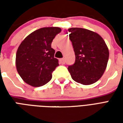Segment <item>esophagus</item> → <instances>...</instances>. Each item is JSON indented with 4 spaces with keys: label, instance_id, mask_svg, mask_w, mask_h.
Returning a JSON list of instances; mask_svg holds the SVG:
<instances>
[{
    "label": "esophagus",
    "instance_id": "34e87169",
    "mask_svg": "<svg viewBox=\"0 0 123 123\" xmlns=\"http://www.w3.org/2000/svg\"><path fill=\"white\" fill-rule=\"evenodd\" d=\"M59 61H60V62H61V64H64V63H65V59H64V58H62V59H60Z\"/></svg>",
    "mask_w": 123,
    "mask_h": 123
}]
</instances>
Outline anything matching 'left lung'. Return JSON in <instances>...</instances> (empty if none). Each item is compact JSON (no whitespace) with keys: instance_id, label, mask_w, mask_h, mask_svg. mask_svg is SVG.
I'll use <instances>...</instances> for the list:
<instances>
[{"instance_id":"1","label":"left lung","mask_w":123,"mask_h":123,"mask_svg":"<svg viewBox=\"0 0 123 123\" xmlns=\"http://www.w3.org/2000/svg\"><path fill=\"white\" fill-rule=\"evenodd\" d=\"M74 51L75 62L68 67L75 82L84 85L96 82L103 74L109 59V50L103 38L86 29H68Z\"/></svg>"}]
</instances>
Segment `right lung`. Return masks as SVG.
Here are the masks:
<instances>
[{"instance_id":"1","label":"right lung","mask_w":123,"mask_h":123,"mask_svg":"<svg viewBox=\"0 0 123 123\" xmlns=\"http://www.w3.org/2000/svg\"><path fill=\"white\" fill-rule=\"evenodd\" d=\"M61 29L42 28L27 36L18 49L16 64L18 74L25 83L39 87L51 80L52 72L59 66L54 57L51 43Z\"/></svg>"}]
</instances>
